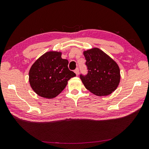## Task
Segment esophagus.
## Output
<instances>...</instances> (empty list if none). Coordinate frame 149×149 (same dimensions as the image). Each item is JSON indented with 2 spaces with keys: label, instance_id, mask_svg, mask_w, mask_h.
Wrapping results in <instances>:
<instances>
[{
  "label": "esophagus",
  "instance_id": "34e87169",
  "mask_svg": "<svg viewBox=\"0 0 149 149\" xmlns=\"http://www.w3.org/2000/svg\"><path fill=\"white\" fill-rule=\"evenodd\" d=\"M74 72L75 73V74H76V75H78V74H79V69H78V68L75 69Z\"/></svg>",
  "mask_w": 149,
  "mask_h": 149
}]
</instances>
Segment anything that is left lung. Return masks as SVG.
Wrapping results in <instances>:
<instances>
[{"instance_id":"1","label":"left lung","mask_w":149,"mask_h":149,"mask_svg":"<svg viewBox=\"0 0 149 149\" xmlns=\"http://www.w3.org/2000/svg\"><path fill=\"white\" fill-rule=\"evenodd\" d=\"M88 73L80 75L87 90L97 96H107L116 89L120 81V68L114 60L98 48L84 52Z\"/></svg>"}]
</instances>
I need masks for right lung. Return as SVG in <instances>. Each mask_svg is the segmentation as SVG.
Here are the masks:
<instances>
[{"label":"right lung","instance_id":"add662e5","mask_svg":"<svg viewBox=\"0 0 149 149\" xmlns=\"http://www.w3.org/2000/svg\"><path fill=\"white\" fill-rule=\"evenodd\" d=\"M62 52L49 51L31 65L29 81L32 89L40 97L52 99L65 89L68 81L75 74L69 70L68 60L62 58Z\"/></svg>","mask_w":149,"mask_h":149}]
</instances>
